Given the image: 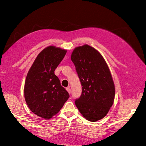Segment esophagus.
I'll use <instances>...</instances> for the list:
<instances>
[{"instance_id":"1","label":"esophagus","mask_w":146,"mask_h":146,"mask_svg":"<svg viewBox=\"0 0 146 146\" xmlns=\"http://www.w3.org/2000/svg\"><path fill=\"white\" fill-rule=\"evenodd\" d=\"M66 90H67V91L69 92V94H70V91H71V90H70V88L69 86L66 88Z\"/></svg>"}]
</instances>
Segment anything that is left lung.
I'll list each match as a JSON object with an SVG mask.
<instances>
[{"label": "left lung", "mask_w": 146, "mask_h": 146, "mask_svg": "<svg viewBox=\"0 0 146 146\" xmlns=\"http://www.w3.org/2000/svg\"><path fill=\"white\" fill-rule=\"evenodd\" d=\"M71 60L82 86L81 96L75 104L88 121H99L107 115L115 96L108 66L98 50L86 44L75 48Z\"/></svg>", "instance_id": "obj_1"}]
</instances>
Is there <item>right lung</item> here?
<instances>
[{
	"label": "right lung",
	"mask_w": 146,
	"mask_h": 146,
	"mask_svg": "<svg viewBox=\"0 0 146 146\" xmlns=\"http://www.w3.org/2000/svg\"><path fill=\"white\" fill-rule=\"evenodd\" d=\"M66 52L55 46L46 47L38 54L26 77V103L33 113L45 119L58 113L69 98L54 74Z\"/></svg>",
	"instance_id": "right-lung-1"
}]
</instances>
